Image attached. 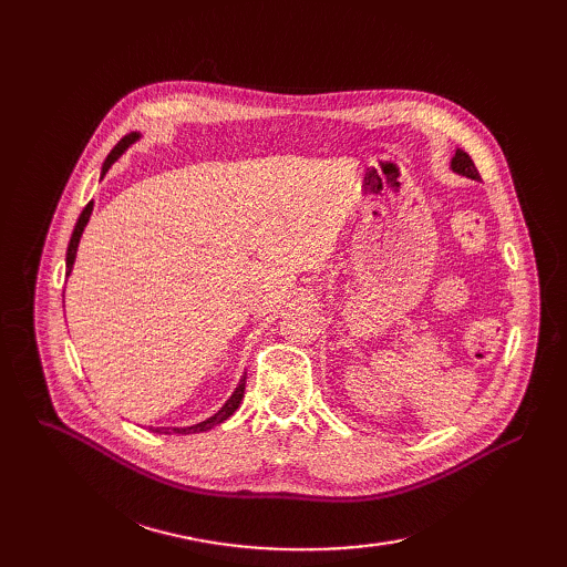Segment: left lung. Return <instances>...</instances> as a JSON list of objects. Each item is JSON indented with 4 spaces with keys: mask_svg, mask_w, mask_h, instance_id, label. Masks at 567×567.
<instances>
[{
    "mask_svg": "<svg viewBox=\"0 0 567 567\" xmlns=\"http://www.w3.org/2000/svg\"><path fill=\"white\" fill-rule=\"evenodd\" d=\"M450 167H452V173H456V175H463V177H468V179H480L471 156L463 148H456Z\"/></svg>",
    "mask_w": 567,
    "mask_h": 567,
    "instance_id": "8db88e82",
    "label": "left lung"
}]
</instances>
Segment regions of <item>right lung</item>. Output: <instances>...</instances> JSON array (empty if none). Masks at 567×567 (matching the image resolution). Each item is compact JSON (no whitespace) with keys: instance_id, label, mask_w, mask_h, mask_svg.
I'll use <instances>...</instances> for the list:
<instances>
[{"instance_id":"obj_1","label":"right lung","mask_w":567,"mask_h":567,"mask_svg":"<svg viewBox=\"0 0 567 567\" xmlns=\"http://www.w3.org/2000/svg\"><path fill=\"white\" fill-rule=\"evenodd\" d=\"M142 140V132H130L127 136H123V140H120L117 144H115V148L109 153V158L104 161V167H101V179L106 177V173L109 169L113 167V163L123 156V153L132 146V144H136ZM92 210H94V203H87V208H84L82 213H80V217H78V225H75V229H73V236H71V244H68V252H65V277H71V271H73V265H75V257H78V246H80V238H82V231H84V227H87V221H90V217H92ZM244 390H246V375L241 381H238V385H236V390L231 392V398L221 404L215 414L210 416V419H205V421H200V423H194V425H184V427H175V425H163V427H156V433H165V435H175V433H182V435H188V433H205V431H210V427H215V425H219V423H225L234 411L238 409V404H241V400H244Z\"/></svg>"}]
</instances>
